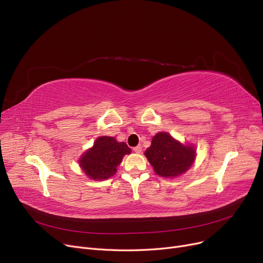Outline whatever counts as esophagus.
Segmentation results:
<instances>
[{"label": "esophagus", "mask_w": 263, "mask_h": 263, "mask_svg": "<svg viewBox=\"0 0 263 263\" xmlns=\"http://www.w3.org/2000/svg\"><path fill=\"white\" fill-rule=\"evenodd\" d=\"M133 152L137 153V154H140L142 152V147L141 146H135V147H133Z\"/></svg>", "instance_id": "1"}]
</instances>
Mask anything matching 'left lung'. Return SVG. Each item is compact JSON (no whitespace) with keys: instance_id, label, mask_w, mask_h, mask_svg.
<instances>
[{"instance_id":"left-lung-1","label":"left lung","mask_w":263,"mask_h":263,"mask_svg":"<svg viewBox=\"0 0 263 263\" xmlns=\"http://www.w3.org/2000/svg\"><path fill=\"white\" fill-rule=\"evenodd\" d=\"M144 155L159 177L177 178L193 166L196 147L193 144L181 143L168 132H158Z\"/></svg>"}]
</instances>
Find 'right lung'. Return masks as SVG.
<instances>
[{
    "label": "right lung",
    "instance_id": "right-lung-1",
    "mask_svg": "<svg viewBox=\"0 0 263 263\" xmlns=\"http://www.w3.org/2000/svg\"><path fill=\"white\" fill-rule=\"evenodd\" d=\"M131 152L124 142H118L112 137H100L92 147L81 155L78 162L87 178L103 181L116 174L124 155Z\"/></svg>",
    "mask_w": 263,
    "mask_h": 263
}]
</instances>
